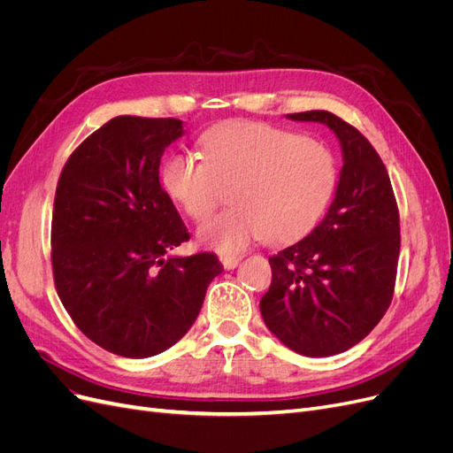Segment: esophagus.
Returning <instances> with one entry per match:
<instances>
[{
  "instance_id": "obj_1",
  "label": "esophagus",
  "mask_w": 453,
  "mask_h": 453,
  "mask_svg": "<svg viewBox=\"0 0 453 453\" xmlns=\"http://www.w3.org/2000/svg\"><path fill=\"white\" fill-rule=\"evenodd\" d=\"M240 257H234V255H221V265L226 268V270H232L236 268L240 265Z\"/></svg>"
}]
</instances>
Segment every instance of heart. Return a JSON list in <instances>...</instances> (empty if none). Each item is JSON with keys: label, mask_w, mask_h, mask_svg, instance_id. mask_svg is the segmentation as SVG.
<instances>
[{"label": "heart", "mask_w": 453, "mask_h": 453, "mask_svg": "<svg viewBox=\"0 0 453 453\" xmlns=\"http://www.w3.org/2000/svg\"><path fill=\"white\" fill-rule=\"evenodd\" d=\"M203 158L173 153L162 183L200 223L230 190L232 210L205 223L198 238L219 253H238L255 240L293 243L315 228L338 187L336 157L325 143L266 122L234 120L202 135Z\"/></svg>", "instance_id": "obj_1"}]
</instances>
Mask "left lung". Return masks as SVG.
<instances>
[{
  "label": "left lung",
  "mask_w": 453,
  "mask_h": 453,
  "mask_svg": "<svg viewBox=\"0 0 453 453\" xmlns=\"http://www.w3.org/2000/svg\"><path fill=\"white\" fill-rule=\"evenodd\" d=\"M321 122L342 147L334 200L310 234L270 257L260 298L266 326L306 357L353 348L388 311L401 251L399 208L386 166L365 135L328 111L287 115Z\"/></svg>",
  "instance_id": "left-lung-1"
}]
</instances>
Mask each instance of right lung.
I'll return each mask as SVG.
<instances>
[{"label": "right lung", "mask_w": 453, "mask_h": 453, "mask_svg": "<svg viewBox=\"0 0 453 453\" xmlns=\"http://www.w3.org/2000/svg\"><path fill=\"white\" fill-rule=\"evenodd\" d=\"M180 119L120 115L67 158L54 196L50 248L58 296L94 344L130 359L153 357L196 321L213 253L166 257L190 236L160 187Z\"/></svg>", "instance_id": "1"}]
</instances>
